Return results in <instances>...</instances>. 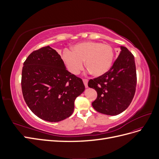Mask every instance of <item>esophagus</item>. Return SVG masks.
<instances>
[{
	"mask_svg": "<svg viewBox=\"0 0 159 159\" xmlns=\"http://www.w3.org/2000/svg\"><path fill=\"white\" fill-rule=\"evenodd\" d=\"M83 81H84V84L85 85V87L87 88L88 86V80L87 79H84L83 80Z\"/></svg>",
	"mask_w": 159,
	"mask_h": 159,
	"instance_id": "1",
	"label": "esophagus"
}]
</instances>
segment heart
<instances>
[{
	"label": "heart",
	"instance_id": "heart-1",
	"mask_svg": "<svg viewBox=\"0 0 159 159\" xmlns=\"http://www.w3.org/2000/svg\"><path fill=\"white\" fill-rule=\"evenodd\" d=\"M62 59L72 74L77 75L85 66L95 77L107 74L114 59L113 48L108 44L95 42H85L75 45L71 52L65 50Z\"/></svg>",
	"mask_w": 159,
	"mask_h": 159
}]
</instances>
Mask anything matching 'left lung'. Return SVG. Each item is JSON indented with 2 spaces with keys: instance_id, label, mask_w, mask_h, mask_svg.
Here are the masks:
<instances>
[{
  "instance_id": "1",
  "label": "left lung",
  "mask_w": 159,
  "mask_h": 159,
  "mask_svg": "<svg viewBox=\"0 0 159 159\" xmlns=\"http://www.w3.org/2000/svg\"><path fill=\"white\" fill-rule=\"evenodd\" d=\"M136 85L134 56L126 47L121 46L120 54L107 73L89 81V87L98 93L93 107L105 115L120 114L131 103Z\"/></svg>"
}]
</instances>
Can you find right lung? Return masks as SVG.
Returning a JSON list of instances; mask_svg holds the SVG:
<instances>
[{"instance_id":"right-lung-1","label":"right lung","mask_w":159,"mask_h":159,"mask_svg":"<svg viewBox=\"0 0 159 159\" xmlns=\"http://www.w3.org/2000/svg\"><path fill=\"white\" fill-rule=\"evenodd\" d=\"M21 85L24 99L37 117L58 122L71 116L76 98L85 90L83 81L66 70L49 46L32 52L24 62Z\"/></svg>"}]
</instances>
